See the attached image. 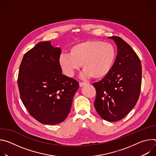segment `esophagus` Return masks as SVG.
I'll return each instance as SVG.
<instances>
[{
	"mask_svg": "<svg viewBox=\"0 0 156 156\" xmlns=\"http://www.w3.org/2000/svg\"><path fill=\"white\" fill-rule=\"evenodd\" d=\"M88 84L87 82H80V83H79L80 86H83L86 85V84Z\"/></svg>",
	"mask_w": 156,
	"mask_h": 156,
	"instance_id": "obj_1",
	"label": "esophagus"
}]
</instances>
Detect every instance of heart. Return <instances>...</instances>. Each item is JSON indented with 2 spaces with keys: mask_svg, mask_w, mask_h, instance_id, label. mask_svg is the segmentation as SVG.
<instances>
[{
  "mask_svg": "<svg viewBox=\"0 0 156 156\" xmlns=\"http://www.w3.org/2000/svg\"><path fill=\"white\" fill-rule=\"evenodd\" d=\"M115 56L112 44L99 40H89L72 46L69 54H62L58 62L64 73L69 76H72L83 64L85 76L100 79L110 72Z\"/></svg>",
  "mask_w": 156,
  "mask_h": 156,
  "instance_id": "b5f03b06",
  "label": "heart"
}]
</instances>
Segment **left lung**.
Segmentation results:
<instances>
[{"label": "left lung", "mask_w": 156, "mask_h": 156, "mask_svg": "<svg viewBox=\"0 0 156 156\" xmlns=\"http://www.w3.org/2000/svg\"><path fill=\"white\" fill-rule=\"evenodd\" d=\"M117 46V55L110 72L93 84L96 91L94 102L98 114L105 120L124 118L136 105L141 91V61L131 46L119 36H112Z\"/></svg>", "instance_id": "1"}]
</instances>
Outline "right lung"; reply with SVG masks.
<instances>
[{
    "mask_svg": "<svg viewBox=\"0 0 156 156\" xmlns=\"http://www.w3.org/2000/svg\"><path fill=\"white\" fill-rule=\"evenodd\" d=\"M60 54L50 41L41 42L24 55L19 69L21 101L33 118L46 125L66 119L79 87L76 80L62 74Z\"/></svg>",
    "mask_w": 156,
    "mask_h": 156,
    "instance_id": "add662e5",
    "label": "right lung"
}]
</instances>
